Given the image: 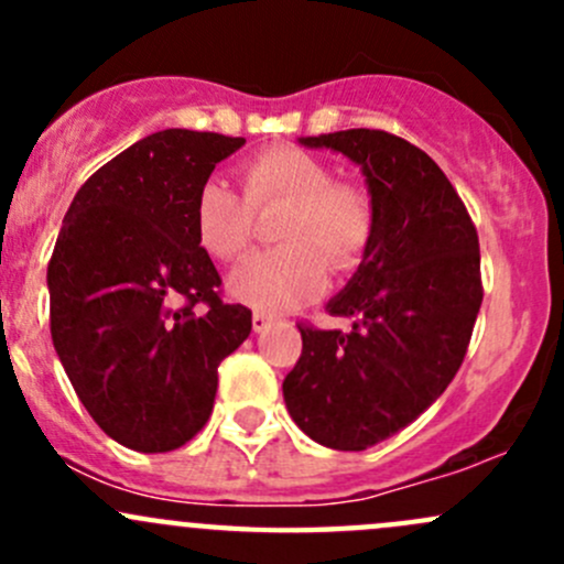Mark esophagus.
<instances>
[{
    "mask_svg": "<svg viewBox=\"0 0 564 564\" xmlns=\"http://www.w3.org/2000/svg\"><path fill=\"white\" fill-rule=\"evenodd\" d=\"M272 327V318L267 314H253V333H264Z\"/></svg>",
    "mask_w": 564,
    "mask_h": 564,
    "instance_id": "34e87169",
    "label": "esophagus"
}]
</instances>
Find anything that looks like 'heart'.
I'll return each mask as SVG.
<instances>
[{"label": "heart", "instance_id": "b5f03b06", "mask_svg": "<svg viewBox=\"0 0 564 564\" xmlns=\"http://www.w3.org/2000/svg\"><path fill=\"white\" fill-rule=\"evenodd\" d=\"M242 191L209 180L196 196V237L220 261L240 259L256 231V213L286 207L278 240L286 248L250 256L229 278V294L264 314L311 303L335 272L357 267L377 231L371 193L335 182V169L297 147H270L242 166Z\"/></svg>", "mask_w": 564, "mask_h": 564}]
</instances>
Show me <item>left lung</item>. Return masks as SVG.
<instances>
[{
    "label": "left lung",
    "mask_w": 564,
    "mask_h": 564,
    "mask_svg": "<svg viewBox=\"0 0 564 564\" xmlns=\"http://www.w3.org/2000/svg\"><path fill=\"white\" fill-rule=\"evenodd\" d=\"M300 144L362 169L377 231L327 303L351 333L300 327L283 401L318 445L366 451L417 420L458 373L482 303L477 229L445 172L398 135L355 128Z\"/></svg>",
    "instance_id": "8db88e82"
}]
</instances>
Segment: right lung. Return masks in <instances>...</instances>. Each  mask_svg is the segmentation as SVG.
<instances>
[{
  "label": "right lung",
  "instance_id": "1",
  "mask_svg": "<svg viewBox=\"0 0 564 564\" xmlns=\"http://www.w3.org/2000/svg\"><path fill=\"white\" fill-rule=\"evenodd\" d=\"M242 144L158 130L89 176L62 220L51 338L95 423L130 451L191 442L213 414L218 366L250 335L193 220L198 187Z\"/></svg>",
  "mask_w": 564,
  "mask_h": 564
}]
</instances>
